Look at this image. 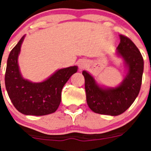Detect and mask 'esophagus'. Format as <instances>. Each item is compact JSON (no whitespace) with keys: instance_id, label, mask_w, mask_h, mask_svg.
Here are the masks:
<instances>
[{"instance_id":"1","label":"esophagus","mask_w":151,"mask_h":151,"mask_svg":"<svg viewBox=\"0 0 151 151\" xmlns=\"http://www.w3.org/2000/svg\"><path fill=\"white\" fill-rule=\"evenodd\" d=\"M86 65H87V63H86V62H85V60H80L79 62H78V67H79V69H84V68L86 66Z\"/></svg>"}]
</instances>
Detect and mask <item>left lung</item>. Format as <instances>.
I'll return each mask as SVG.
<instances>
[{"instance_id":"8db88e82","label":"left lung","mask_w":151,"mask_h":151,"mask_svg":"<svg viewBox=\"0 0 151 151\" xmlns=\"http://www.w3.org/2000/svg\"><path fill=\"white\" fill-rule=\"evenodd\" d=\"M116 54L124 60L127 74L115 88L100 86L90 73L84 70L86 100L89 108L99 114L118 116L127 110L138 97L144 71V60L139 50L126 36L119 35Z\"/></svg>"}]
</instances>
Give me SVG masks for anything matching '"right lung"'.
<instances>
[{"label":"right lung","mask_w":151,"mask_h":151,"mask_svg":"<svg viewBox=\"0 0 151 151\" xmlns=\"http://www.w3.org/2000/svg\"><path fill=\"white\" fill-rule=\"evenodd\" d=\"M25 35L10 51L7 59L5 86L13 106L25 115L45 116L57 110L61 101V92L64 85L78 66L58 69L48 78L41 82H32L21 75L18 64Z\"/></svg>","instance_id":"add662e5"}]
</instances>
